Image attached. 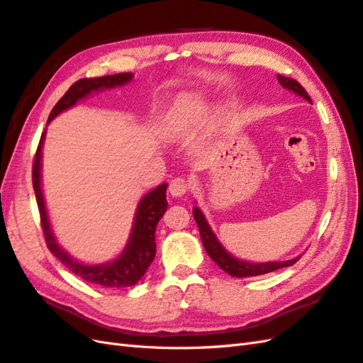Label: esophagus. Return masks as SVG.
Instances as JSON below:
<instances>
[{
    "instance_id": "obj_1",
    "label": "esophagus",
    "mask_w": 363,
    "mask_h": 363,
    "mask_svg": "<svg viewBox=\"0 0 363 363\" xmlns=\"http://www.w3.org/2000/svg\"><path fill=\"white\" fill-rule=\"evenodd\" d=\"M168 191L173 198H181L184 196L185 193L189 191V182L185 181L184 178H174L170 182V187H168Z\"/></svg>"
}]
</instances>
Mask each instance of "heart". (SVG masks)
<instances>
[{"label": "heart", "instance_id": "obj_1", "mask_svg": "<svg viewBox=\"0 0 363 363\" xmlns=\"http://www.w3.org/2000/svg\"><path fill=\"white\" fill-rule=\"evenodd\" d=\"M207 111L208 106L204 102V99H201L199 96H182L176 100L173 109L168 114L167 122L173 131L185 133L191 128H196L204 121Z\"/></svg>", "mask_w": 363, "mask_h": 363}]
</instances>
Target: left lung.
Masks as SVG:
<instances>
[{
    "instance_id": "left-lung-1",
    "label": "left lung",
    "mask_w": 363,
    "mask_h": 363,
    "mask_svg": "<svg viewBox=\"0 0 363 363\" xmlns=\"http://www.w3.org/2000/svg\"><path fill=\"white\" fill-rule=\"evenodd\" d=\"M277 79L284 89L296 92L297 96L308 100L309 104H313V100H311V97L308 96L306 89L303 88L297 80H294L291 77H284V75H280V74L277 75ZM193 216H195V221L198 224L202 246H204L208 257L212 258L215 263L230 277L242 278V277L263 275V274L278 271V269H281V267H288V266L296 264L300 259V257H296V258L286 259V261H266V263H252V261L240 259L237 257H233L230 252L225 250V247L220 242V240L216 238V235L212 230V227H210V224L207 223L206 215L202 213V210L198 206L193 207Z\"/></svg>"
}]
</instances>
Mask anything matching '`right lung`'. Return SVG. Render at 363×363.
Returning a JSON list of instances; mask_svg holds the SVG:
<instances>
[{
  "label": "right lung",
  "mask_w": 363,
  "mask_h": 363,
  "mask_svg": "<svg viewBox=\"0 0 363 363\" xmlns=\"http://www.w3.org/2000/svg\"><path fill=\"white\" fill-rule=\"evenodd\" d=\"M131 80H133L131 72H121L114 75H105V77L82 79L79 82H75L74 85L65 92V96L58 100L57 105L52 108V111L49 114L48 123L52 119H55L60 113L72 108L75 104L80 102V100L91 96L92 92L119 88L126 85V83H130ZM45 136H46V131H43V134H41V139L35 153V161H33L32 184H33V191H35L41 227H43L48 249L52 252V254L57 257V259H60V263H63L72 274L83 278V280L88 283L104 286V288H114V289L134 286L143 275H145L151 261L155 259V255H156L155 233H156V225L159 220L164 216L168 206L167 193H165L168 184L157 185L156 189L148 191L147 195L139 201L128 242H126V246L119 257L114 258L113 261H106V263H100V264L82 263V261L75 259L74 257L67 254L60 244H58L52 227H50L46 204H45L43 189H41V148H43Z\"/></svg>",
  "instance_id": "obj_1"
}]
</instances>
